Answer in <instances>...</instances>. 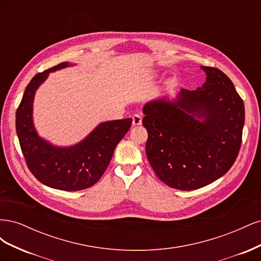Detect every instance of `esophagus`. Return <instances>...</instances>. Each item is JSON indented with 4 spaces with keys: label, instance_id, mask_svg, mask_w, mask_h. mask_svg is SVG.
Segmentation results:
<instances>
[{
    "label": "esophagus",
    "instance_id": "34e87169",
    "mask_svg": "<svg viewBox=\"0 0 261 261\" xmlns=\"http://www.w3.org/2000/svg\"><path fill=\"white\" fill-rule=\"evenodd\" d=\"M141 125V116L138 114H135L133 116V126Z\"/></svg>",
    "mask_w": 261,
    "mask_h": 261
}]
</instances>
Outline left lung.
<instances>
[{"label": "left lung", "mask_w": 261, "mask_h": 261, "mask_svg": "<svg viewBox=\"0 0 261 261\" xmlns=\"http://www.w3.org/2000/svg\"><path fill=\"white\" fill-rule=\"evenodd\" d=\"M201 68L207 74L201 88L181 89L176 100L163 97L143 110L149 163L163 183L179 191H194L223 176L242 145L243 99L222 70Z\"/></svg>", "instance_id": "obj_1"}]
</instances>
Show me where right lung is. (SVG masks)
Listing matches in <instances>:
<instances>
[{
  "label": "right lung",
  "instance_id": "1",
  "mask_svg": "<svg viewBox=\"0 0 261 261\" xmlns=\"http://www.w3.org/2000/svg\"><path fill=\"white\" fill-rule=\"evenodd\" d=\"M66 62L38 73L30 81L16 111V132L29 171L42 184L66 192L93 186L103 175L114 149L129 130L133 120L101 123L82 143L68 148L53 147L37 135L33 124V102L37 88L50 72Z\"/></svg>",
  "mask_w": 261,
  "mask_h": 261
}]
</instances>
